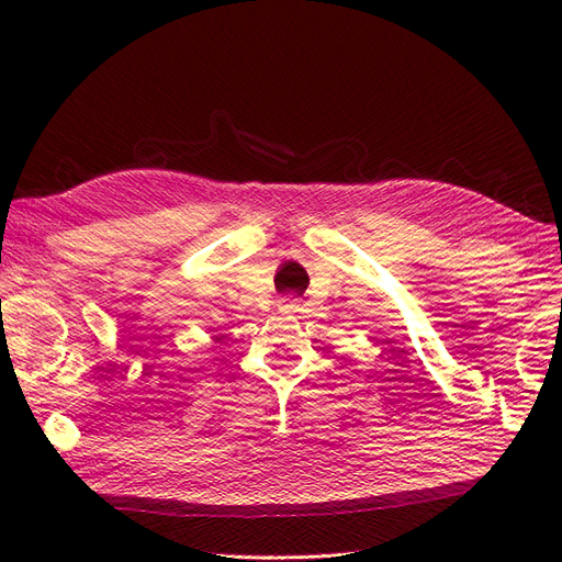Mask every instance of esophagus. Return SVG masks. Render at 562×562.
Listing matches in <instances>:
<instances>
[{
	"instance_id": "obj_1",
	"label": "esophagus",
	"mask_w": 562,
	"mask_h": 562,
	"mask_svg": "<svg viewBox=\"0 0 562 562\" xmlns=\"http://www.w3.org/2000/svg\"><path fill=\"white\" fill-rule=\"evenodd\" d=\"M279 304H281V312H283V314H293V312L300 310V304H297L293 297H283Z\"/></svg>"
}]
</instances>
